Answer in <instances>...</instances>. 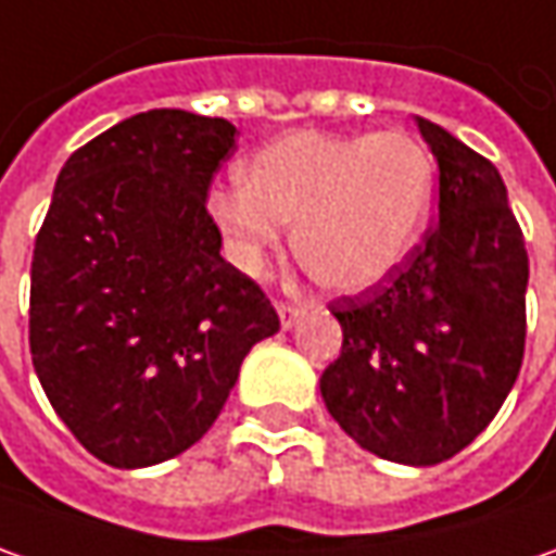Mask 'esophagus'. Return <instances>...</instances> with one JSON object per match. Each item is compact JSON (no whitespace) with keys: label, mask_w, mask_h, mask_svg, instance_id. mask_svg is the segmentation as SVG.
<instances>
[{"label":"esophagus","mask_w":556,"mask_h":556,"mask_svg":"<svg viewBox=\"0 0 556 556\" xmlns=\"http://www.w3.org/2000/svg\"><path fill=\"white\" fill-rule=\"evenodd\" d=\"M277 311H279V323H282V329H289V326H295L298 316L304 314V301L286 298V301H277Z\"/></svg>","instance_id":"1"}]
</instances>
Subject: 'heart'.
<instances>
[{
  "label": "heart",
  "instance_id": "obj_1",
  "mask_svg": "<svg viewBox=\"0 0 556 556\" xmlns=\"http://www.w3.org/2000/svg\"><path fill=\"white\" fill-rule=\"evenodd\" d=\"M242 187L208 193L230 261L255 274L282 224L307 277L332 292H363L409 258L437 190L431 150L409 131H301L258 150L240 168Z\"/></svg>",
  "mask_w": 556,
  "mask_h": 556
}]
</instances>
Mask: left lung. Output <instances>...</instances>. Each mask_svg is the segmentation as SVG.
Returning <instances> with one entry per match:
<instances>
[{"instance_id":"8db88e82","label":"left lung","mask_w":556,"mask_h":556,"mask_svg":"<svg viewBox=\"0 0 556 556\" xmlns=\"http://www.w3.org/2000/svg\"><path fill=\"white\" fill-rule=\"evenodd\" d=\"M418 128L440 220L391 277L329 304L344 341L319 391L363 450L425 468L470 446L520 375L529 255L498 168L431 119Z\"/></svg>"}]
</instances>
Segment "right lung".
<instances>
[{
  "mask_svg": "<svg viewBox=\"0 0 556 556\" xmlns=\"http://www.w3.org/2000/svg\"><path fill=\"white\" fill-rule=\"evenodd\" d=\"M227 119L150 110L70 156L36 233L29 354L94 458L147 468L215 425L252 344L279 329L258 282L220 258L205 208Z\"/></svg>",
  "mask_w": 556,
  "mask_h": 556,
  "instance_id": "add662e5",
  "label": "right lung"
}]
</instances>
